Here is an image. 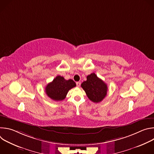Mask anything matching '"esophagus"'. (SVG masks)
<instances>
[{
  "instance_id": "obj_1",
  "label": "esophagus",
  "mask_w": 154,
  "mask_h": 154,
  "mask_svg": "<svg viewBox=\"0 0 154 154\" xmlns=\"http://www.w3.org/2000/svg\"><path fill=\"white\" fill-rule=\"evenodd\" d=\"M76 85H77V87H79L81 85V82H76Z\"/></svg>"
}]
</instances>
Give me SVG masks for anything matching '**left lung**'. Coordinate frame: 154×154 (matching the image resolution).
Instances as JSON below:
<instances>
[{
  "instance_id": "1",
  "label": "left lung",
  "mask_w": 154,
  "mask_h": 154,
  "mask_svg": "<svg viewBox=\"0 0 154 154\" xmlns=\"http://www.w3.org/2000/svg\"><path fill=\"white\" fill-rule=\"evenodd\" d=\"M86 79L81 84L86 96L93 102H101L107 94L108 87L106 84L94 73L88 75Z\"/></svg>"
}]
</instances>
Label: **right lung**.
Returning <instances> with one entry per match:
<instances>
[{"mask_svg":"<svg viewBox=\"0 0 154 154\" xmlns=\"http://www.w3.org/2000/svg\"><path fill=\"white\" fill-rule=\"evenodd\" d=\"M76 84L74 80H65L63 77L57 76L52 82L47 85L45 91L46 94L55 101L65 99L69 90L75 87Z\"/></svg>","mask_w":154,"mask_h":154,"instance_id":"1","label":"right lung"}]
</instances>
